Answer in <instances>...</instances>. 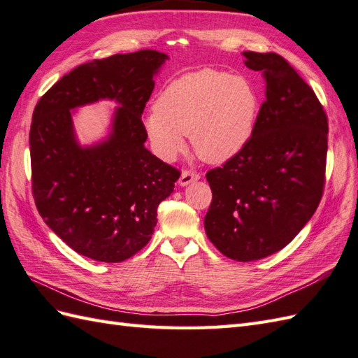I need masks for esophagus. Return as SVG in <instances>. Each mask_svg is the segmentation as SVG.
Instances as JSON below:
<instances>
[{
	"label": "esophagus",
	"instance_id": "obj_1",
	"mask_svg": "<svg viewBox=\"0 0 358 358\" xmlns=\"http://www.w3.org/2000/svg\"><path fill=\"white\" fill-rule=\"evenodd\" d=\"M199 179H201V174L199 173H196L193 170H184V171H182L180 179H179V184L180 185H189V184H192V182H196V180H199Z\"/></svg>",
	"mask_w": 358,
	"mask_h": 358
}]
</instances>
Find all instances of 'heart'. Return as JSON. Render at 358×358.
<instances>
[{
    "label": "heart",
    "mask_w": 358,
    "mask_h": 358,
    "mask_svg": "<svg viewBox=\"0 0 358 358\" xmlns=\"http://www.w3.org/2000/svg\"><path fill=\"white\" fill-rule=\"evenodd\" d=\"M257 115L259 96L248 79L203 69L165 87L147 119V130L166 159L184 150V134H189L194 153L219 164L245 147Z\"/></svg>",
    "instance_id": "heart-1"
}]
</instances>
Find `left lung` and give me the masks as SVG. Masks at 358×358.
Segmentation results:
<instances>
[{"instance_id":"1","label":"left lung","mask_w":358,"mask_h":358,"mask_svg":"<svg viewBox=\"0 0 358 358\" xmlns=\"http://www.w3.org/2000/svg\"><path fill=\"white\" fill-rule=\"evenodd\" d=\"M262 71V102L251 138L239 153L206 171L213 199L205 233L237 262L287 246L319 206L327 173L328 116L314 90L277 53L243 52Z\"/></svg>"}]
</instances>
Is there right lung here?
I'll list each match as a JSON object with an SVG mask.
<instances>
[{"mask_svg":"<svg viewBox=\"0 0 358 358\" xmlns=\"http://www.w3.org/2000/svg\"><path fill=\"white\" fill-rule=\"evenodd\" d=\"M165 59L156 50L93 59L53 84L34 110L31 194L45 224L81 256L117 264L144 248L159 203L180 176L144 147L147 130L141 116ZM102 97L122 104L113 136L81 149L69 108Z\"/></svg>","mask_w":358,"mask_h":358,"instance_id":"1","label":"right lung"}]
</instances>
